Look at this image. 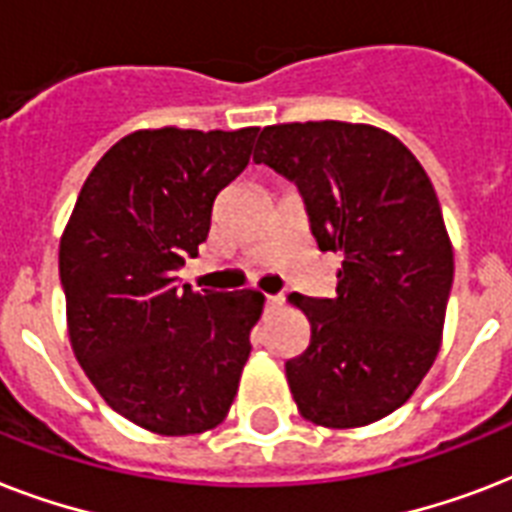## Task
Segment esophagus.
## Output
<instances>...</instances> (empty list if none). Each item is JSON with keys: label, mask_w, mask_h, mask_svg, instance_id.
Returning a JSON list of instances; mask_svg holds the SVG:
<instances>
[{"label": "esophagus", "mask_w": 512, "mask_h": 512, "mask_svg": "<svg viewBox=\"0 0 512 512\" xmlns=\"http://www.w3.org/2000/svg\"><path fill=\"white\" fill-rule=\"evenodd\" d=\"M276 305H281L279 295H265V308H276Z\"/></svg>", "instance_id": "1"}]
</instances>
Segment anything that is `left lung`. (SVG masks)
Segmentation results:
<instances>
[{"label":"left lung","mask_w":512,"mask_h":512,"mask_svg":"<svg viewBox=\"0 0 512 512\" xmlns=\"http://www.w3.org/2000/svg\"><path fill=\"white\" fill-rule=\"evenodd\" d=\"M255 162L297 185L321 252H337L335 297L289 295L311 342L287 361L305 420L361 428L406 404L441 348L454 252L430 177L372 124L265 127Z\"/></svg>","instance_id":"1"}]
</instances>
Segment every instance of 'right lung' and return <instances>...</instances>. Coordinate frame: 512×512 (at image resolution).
Wrapping results in <instances>:
<instances>
[{"instance_id": "1", "label": "right lung", "mask_w": 512, "mask_h": 512, "mask_svg": "<svg viewBox=\"0 0 512 512\" xmlns=\"http://www.w3.org/2000/svg\"><path fill=\"white\" fill-rule=\"evenodd\" d=\"M257 127L138 130L84 180L60 239L68 337L106 404L159 436L217 428L239 390L263 295L193 292L212 204L249 164Z\"/></svg>"}]
</instances>
